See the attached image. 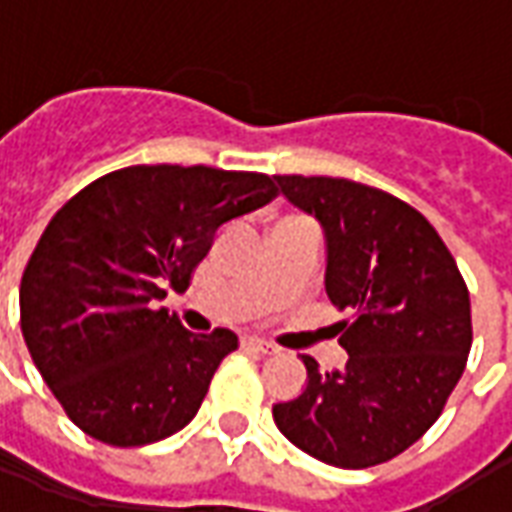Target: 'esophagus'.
<instances>
[{"mask_svg": "<svg viewBox=\"0 0 512 512\" xmlns=\"http://www.w3.org/2000/svg\"><path fill=\"white\" fill-rule=\"evenodd\" d=\"M246 348H252V351H260V354H279V348L277 345H271L268 340H260V337H246L244 340Z\"/></svg>", "mask_w": 512, "mask_h": 512, "instance_id": "obj_1", "label": "esophagus"}]
</instances>
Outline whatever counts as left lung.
Instances as JSON below:
<instances>
[{
    "label": "left lung",
    "mask_w": 512,
    "mask_h": 512,
    "mask_svg": "<svg viewBox=\"0 0 512 512\" xmlns=\"http://www.w3.org/2000/svg\"><path fill=\"white\" fill-rule=\"evenodd\" d=\"M282 194L326 235V293L348 351L274 406L282 436L312 458L367 469L408 450L439 419L472 348V304L455 257L408 202L345 178L277 175Z\"/></svg>",
    "instance_id": "left-lung-1"
}]
</instances>
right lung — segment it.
<instances>
[{"mask_svg": "<svg viewBox=\"0 0 512 512\" xmlns=\"http://www.w3.org/2000/svg\"><path fill=\"white\" fill-rule=\"evenodd\" d=\"M279 194L263 172L136 164L84 186L29 257L18 304L32 362L87 436L142 447L186 428L230 329L191 334L150 304L189 288L216 230Z\"/></svg>", "mask_w": 512, "mask_h": 512, "instance_id": "obj_1", "label": "right lung"}]
</instances>
